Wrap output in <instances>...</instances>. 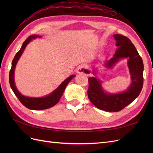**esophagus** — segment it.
<instances>
[{
  "label": "esophagus",
  "instance_id": "1",
  "mask_svg": "<svg viewBox=\"0 0 153 153\" xmlns=\"http://www.w3.org/2000/svg\"><path fill=\"white\" fill-rule=\"evenodd\" d=\"M85 67L83 65H80L78 67H77V74H85Z\"/></svg>",
  "mask_w": 153,
  "mask_h": 153
}]
</instances>
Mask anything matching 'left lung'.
I'll return each instance as SVG.
<instances>
[{
	"instance_id": "1",
	"label": "left lung",
	"mask_w": 153,
	"mask_h": 153,
	"mask_svg": "<svg viewBox=\"0 0 153 153\" xmlns=\"http://www.w3.org/2000/svg\"><path fill=\"white\" fill-rule=\"evenodd\" d=\"M114 37L118 48L113 58L106 62L105 66L110 68L121 58H128V66L131 83L125 91L109 94L104 91L98 79L89 77L87 91L89 99L97 108L107 112H118L125 108L139 96L143 85V62L134 44L122 35L115 34Z\"/></svg>"
}]
</instances>
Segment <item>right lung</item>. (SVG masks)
Masks as SVG:
<instances>
[{
    "label": "right lung",
    "mask_w": 153,
    "mask_h": 153,
    "mask_svg": "<svg viewBox=\"0 0 153 153\" xmlns=\"http://www.w3.org/2000/svg\"><path fill=\"white\" fill-rule=\"evenodd\" d=\"M37 37H41L40 36L37 35H33L27 38L24 43H23L22 48H20L13 59L12 62V68L11 70L10 71L9 74V82L11 88L14 93L16 96L18 97L19 101L21 102L23 105L25 106L26 108L31 109V110H44L49 108L51 107H53L59 101L61 97L62 96V94L64 91L65 89H66V85L68 84L70 81L74 77L76 76L74 75H71L69 77L65 79L64 82L62 83L59 87H58L56 89H55L53 93H51L50 95H48L46 97H40V98H33V97H28L22 95V94L18 91V90L16 88L14 82V70L17 64L18 61L19 60V57L21 56L23 52L25 50V47L27 45L30 43V42Z\"/></svg>",
    "instance_id": "obj_1"
}]
</instances>
